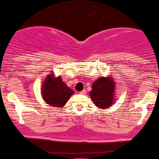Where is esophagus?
<instances>
[{
	"instance_id": "obj_1",
	"label": "esophagus",
	"mask_w": 159,
	"mask_h": 159,
	"mask_svg": "<svg viewBox=\"0 0 159 159\" xmlns=\"http://www.w3.org/2000/svg\"><path fill=\"white\" fill-rule=\"evenodd\" d=\"M80 93L82 94H85V93H86V90H85V89H83V90L81 91V92H80Z\"/></svg>"
}]
</instances>
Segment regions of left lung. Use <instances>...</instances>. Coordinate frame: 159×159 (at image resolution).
I'll return each instance as SVG.
<instances>
[{"label": "left lung", "instance_id": "left-lung-1", "mask_svg": "<svg viewBox=\"0 0 159 159\" xmlns=\"http://www.w3.org/2000/svg\"><path fill=\"white\" fill-rule=\"evenodd\" d=\"M92 89L89 94L93 102L98 107L106 109L111 107L114 101V80L108 77H100L92 84Z\"/></svg>", "mask_w": 159, "mask_h": 159}]
</instances>
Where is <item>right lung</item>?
<instances>
[{"label": "right lung", "instance_id": "obj_1", "mask_svg": "<svg viewBox=\"0 0 159 159\" xmlns=\"http://www.w3.org/2000/svg\"><path fill=\"white\" fill-rule=\"evenodd\" d=\"M74 92L67 86L61 76L54 78L50 74L42 85V97L46 103L54 107H62Z\"/></svg>", "mask_w": 159, "mask_h": 159}]
</instances>
